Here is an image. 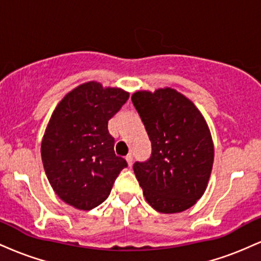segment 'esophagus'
<instances>
[{"label":"esophagus","instance_id":"esophagus-1","mask_svg":"<svg viewBox=\"0 0 261 261\" xmlns=\"http://www.w3.org/2000/svg\"><path fill=\"white\" fill-rule=\"evenodd\" d=\"M125 160H126L128 166H131V164H133V161H134V155H133V153H128V154L126 155V157H125Z\"/></svg>","mask_w":261,"mask_h":261}]
</instances>
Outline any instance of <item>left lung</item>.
I'll return each mask as SVG.
<instances>
[{"mask_svg":"<svg viewBox=\"0 0 261 261\" xmlns=\"http://www.w3.org/2000/svg\"><path fill=\"white\" fill-rule=\"evenodd\" d=\"M131 100L152 147L147 161L134 164L143 195L162 214L188 210L205 193L214 163L205 119L193 101L172 88L136 92Z\"/></svg>","mask_w":261,"mask_h":261,"instance_id":"8db88e82","label":"left lung"}]
</instances>
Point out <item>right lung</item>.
Returning <instances> with one entry per match:
<instances>
[{"label": "right lung", "mask_w": 261, "mask_h": 261, "mask_svg": "<svg viewBox=\"0 0 261 261\" xmlns=\"http://www.w3.org/2000/svg\"><path fill=\"white\" fill-rule=\"evenodd\" d=\"M128 99L120 88L88 82L60 101L41 142V160L55 193L66 203L92 210L109 196L127 163L114 152L108 121Z\"/></svg>", "instance_id": "obj_1"}]
</instances>
